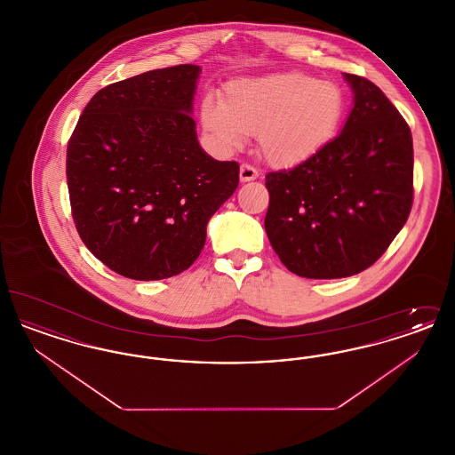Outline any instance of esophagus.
Instances as JSON below:
<instances>
[{"label":"esophagus","instance_id":"34e87169","mask_svg":"<svg viewBox=\"0 0 455 455\" xmlns=\"http://www.w3.org/2000/svg\"><path fill=\"white\" fill-rule=\"evenodd\" d=\"M240 182H249V180H254V179H258V175L259 172L252 167V165H249V164H242L240 165Z\"/></svg>","mask_w":455,"mask_h":455}]
</instances>
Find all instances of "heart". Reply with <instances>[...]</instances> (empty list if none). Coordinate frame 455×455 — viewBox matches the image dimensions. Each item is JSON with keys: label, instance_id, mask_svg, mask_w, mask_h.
I'll list each match as a JSON object with an SVG mask.
<instances>
[{"label": "heart", "instance_id": "heart-1", "mask_svg": "<svg viewBox=\"0 0 455 455\" xmlns=\"http://www.w3.org/2000/svg\"><path fill=\"white\" fill-rule=\"evenodd\" d=\"M347 114L343 88L302 71L230 82L223 97L206 95L201 121L221 150H237L258 132L260 155L273 165H293L321 150Z\"/></svg>", "mask_w": 455, "mask_h": 455}]
</instances>
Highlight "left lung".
I'll list each match as a JSON object with an SVG mask.
<instances>
[{"instance_id":"8db88e82","label":"left lung","mask_w":455,"mask_h":455,"mask_svg":"<svg viewBox=\"0 0 455 455\" xmlns=\"http://www.w3.org/2000/svg\"><path fill=\"white\" fill-rule=\"evenodd\" d=\"M355 93L341 132L290 171L269 172L267 238L295 275L362 273L404 227L412 206V136L384 92L345 73Z\"/></svg>"}]
</instances>
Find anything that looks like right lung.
<instances>
[{"instance_id":"add662e5","label":"right lung","mask_w":455,"mask_h":455,"mask_svg":"<svg viewBox=\"0 0 455 455\" xmlns=\"http://www.w3.org/2000/svg\"><path fill=\"white\" fill-rule=\"evenodd\" d=\"M199 73L172 66L99 90L68 141L76 230L97 259L131 280L186 271L210 218L237 189V162H218L197 143Z\"/></svg>"}]
</instances>
